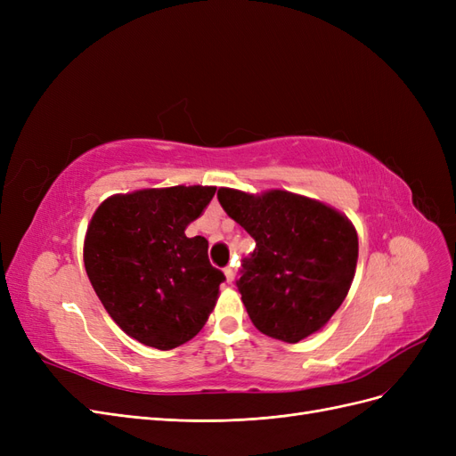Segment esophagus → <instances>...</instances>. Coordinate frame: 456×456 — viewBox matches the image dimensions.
Masks as SVG:
<instances>
[{
  "instance_id": "obj_1",
  "label": "esophagus",
  "mask_w": 456,
  "mask_h": 456,
  "mask_svg": "<svg viewBox=\"0 0 456 456\" xmlns=\"http://www.w3.org/2000/svg\"><path fill=\"white\" fill-rule=\"evenodd\" d=\"M224 275H226V281L232 283L233 280H236V268H233L232 265L226 266V268H224Z\"/></svg>"
}]
</instances>
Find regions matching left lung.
<instances>
[{"label": "left lung", "mask_w": 456, "mask_h": 456, "mask_svg": "<svg viewBox=\"0 0 456 456\" xmlns=\"http://www.w3.org/2000/svg\"><path fill=\"white\" fill-rule=\"evenodd\" d=\"M216 198L256 243L236 281L253 325L289 344L320 330L355 273L357 233L350 220L285 190L253 196L218 188Z\"/></svg>", "instance_id": "8db88e82"}]
</instances>
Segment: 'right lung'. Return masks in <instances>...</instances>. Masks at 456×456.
<instances>
[{"instance_id":"1","label":"right lung","mask_w":456,"mask_h":456,"mask_svg":"<svg viewBox=\"0 0 456 456\" xmlns=\"http://www.w3.org/2000/svg\"><path fill=\"white\" fill-rule=\"evenodd\" d=\"M215 186L136 190L104 200L84 243L89 281L110 317L146 346L171 350L194 338L226 278L205 238H186Z\"/></svg>"}]
</instances>
